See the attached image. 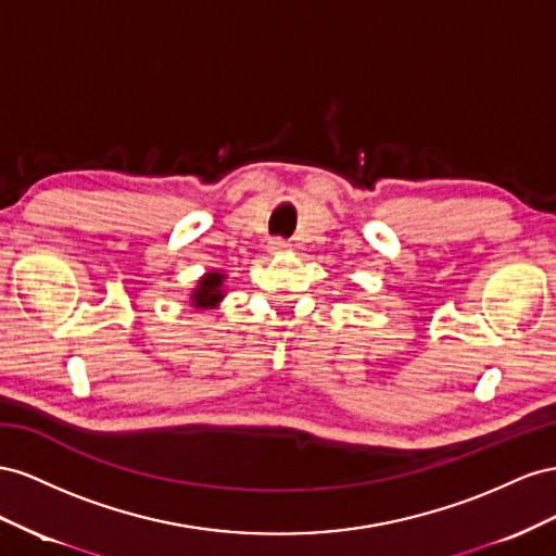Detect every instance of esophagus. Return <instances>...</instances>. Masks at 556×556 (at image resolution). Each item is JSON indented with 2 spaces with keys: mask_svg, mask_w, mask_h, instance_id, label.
<instances>
[{
  "mask_svg": "<svg viewBox=\"0 0 556 556\" xmlns=\"http://www.w3.org/2000/svg\"><path fill=\"white\" fill-rule=\"evenodd\" d=\"M291 244L287 240H281V237H275V240H269V251L273 253H283Z\"/></svg>",
  "mask_w": 556,
  "mask_h": 556,
  "instance_id": "esophagus-1",
  "label": "esophagus"
}]
</instances>
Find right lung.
<instances>
[{
  "label": "right lung",
  "instance_id": "add662e5",
  "mask_svg": "<svg viewBox=\"0 0 556 556\" xmlns=\"http://www.w3.org/2000/svg\"><path fill=\"white\" fill-rule=\"evenodd\" d=\"M224 275L218 273H210L204 275L200 279V287L195 289L193 293V305L198 307H214L220 298H224V291H220V287H224Z\"/></svg>",
  "mask_w": 556,
  "mask_h": 556
}]
</instances>
